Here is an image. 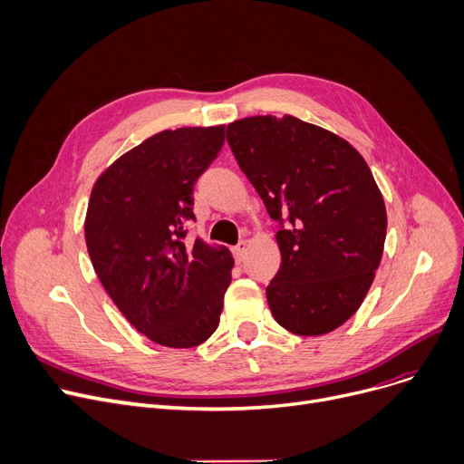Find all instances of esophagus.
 Wrapping results in <instances>:
<instances>
[{
  "instance_id": "esophagus-1",
  "label": "esophagus",
  "mask_w": 464,
  "mask_h": 464,
  "mask_svg": "<svg viewBox=\"0 0 464 464\" xmlns=\"http://www.w3.org/2000/svg\"><path fill=\"white\" fill-rule=\"evenodd\" d=\"M246 251H247V241H246V239H241L239 244L234 247V255H236V260H237V262L244 260Z\"/></svg>"
}]
</instances>
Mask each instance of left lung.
I'll return each mask as SVG.
<instances>
[{
  "mask_svg": "<svg viewBox=\"0 0 464 464\" xmlns=\"http://www.w3.org/2000/svg\"><path fill=\"white\" fill-rule=\"evenodd\" d=\"M227 141L279 223L281 266L266 286L274 319L298 336L333 333L361 307L383 255L385 202L368 164L291 115L234 121Z\"/></svg>",
  "mask_w": 464,
  "mask_h": 464,
  "instance_id": "left-lung-1",
  "label": "left lung"
}]
</instances>
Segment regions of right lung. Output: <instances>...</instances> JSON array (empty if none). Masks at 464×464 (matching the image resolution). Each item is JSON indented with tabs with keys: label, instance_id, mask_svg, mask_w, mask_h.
<instances>
[{
	"label": "right lung",
	"instance_id": "add662e5",
	"mask_svg": "<svg viewBox=\"0 0 464 464\" xmlns=\"http://www.w3.org/2000/svg\"><path fill=\"white\" fill-rule=\"evenodd\" d=\"M225 143V124L164 130L124 152L94 183L84 239L103 289L126 321L166 347L204 343L218 326L234 258L200 237L194 183Z\"/></svg>",
	"mask_w": 464,
	"mask_h": 464
}]
</instances>
